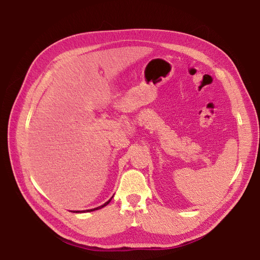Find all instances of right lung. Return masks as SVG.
I'll list each match as a JSON object with an SVG mask.
<instances>
[{
  "mask_svg": "<svg viewBox=\"0 0 260 260\" xmlns=\"http://www.w3.org/2000/svg\"><path fill=\"white\" fill-rule=\"evenodd\" d=\"M110 200H112V198H110L109 199V200L107 201V202H105L104 204H103V206H101V207H97V208H95V209H90V210H86V211H88V212H89V211H93V210H98V209H101V208H104L105 206H107V204L110 202ZM85 212V211H84Z\"/></svg>",
  "mask_w": 260,
  "mask_h": 260,
  "instance_id": "1",
  "label": "right lung"
}]
</instances>
